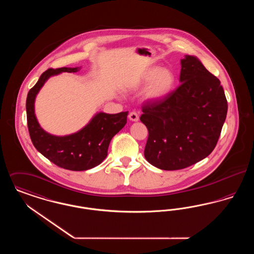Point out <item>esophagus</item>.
I'll return each mask as SVG.
<instances>
[{
    "mask_svg": "<svg viewBox=\"0 0 254 254\" xmlns=\"http://www.w3.org/2000/svg\"><path fill=\"white\" fill-rule=\"evenodd\" d=\"M128 118H129V120H131V121H138V120H139V115H138V113H137L135 110H133V111H131V112L128 114Z\"/></svg>",
    "mask_w": 254,
    "mask_h": 254,
    "instance_id": "obj_1",
    "label": "esophagus"
}]
</instances>
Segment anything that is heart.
<instances>
[{
    "mask_svg": "<svg viewBox=\"0 0 254 254\" xmlns=\"http://www.w3.org/2000/svg\"><path fill=\"white\" fill-rule=\"evenodd\" d=\"M143 82H150L146 89V97L150 100H159L167 96L171 91L175 84V76L170 69H161L154 66L145 72Z\"/></svg>",
    "mask_w": 254,
    "mask_h": 254,
    "instance_id": "obj_1",
    "label": "heart"
}]
</instances>
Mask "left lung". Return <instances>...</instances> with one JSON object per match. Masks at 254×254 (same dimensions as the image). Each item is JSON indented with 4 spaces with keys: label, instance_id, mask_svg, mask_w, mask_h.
Instances as JSON below:
<instances>
[{
    "label": "left lung",
    "instance_id": "1",
    "mask_svg": "<svg viewBox=\"0 0 254 254\" xmlns=\"http://www.w3.org/2000/svg\"><path fill=\"white\" fill-rule=\"evenodd\" d=\"M181 64L180 85L142 105L140 120L148 130L144 154L149 164L164 170L186 169L208 156L228 112L217 77L193 56Z\"/></svg>",
    "mask_w": 254,
    "mask_h": 254
}]
</instances>
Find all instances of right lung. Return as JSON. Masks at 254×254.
Wrapping results in <instances>:
<instances>
[{
  "label": "right lung",
  "mask_w": 254,
  "mask_h": 254,
  "mask_svg": "<svg viewBox=\"0 0 254 254\" xmlns=\"http://www.w3.org/2000/svg\"><path fill=\"white\" fill-rule=\"evenodd\" d=\"M78 69L61 67L46 70L28 91L25 106L28 131L37 150L56 166L74 171L92 169L105 160L112 137L125 127L127 116V111L117 114L100 112L83 129L71 135L58 137L46 132L34 114L37 93L50 76L61 72H76Z\"/></svg>",
  "instance_id": "add662e5"
}]
</instances>
